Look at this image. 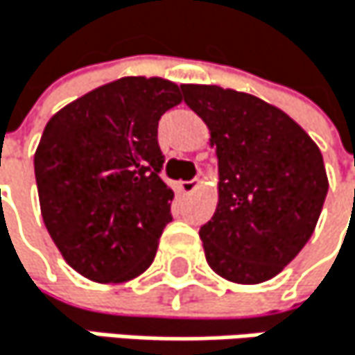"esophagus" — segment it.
I'll use <instances>...</instances> for the list:
<instances>
[{
  "instance_id": "esophagus-1",
  "label": "esophagus",
  "mask_w": 355,
  "mask_h": 355,
  "mask_svg": "<svg viewBox=\"0 0 355 355\" xmlns=\"http://www.w3.org/2000/svg\"><path fill=\"white\" fill-rule=\"evenodd\" d=\"M179 189H181V193H193L198 189V179H193V181H181L179 183Z\"/></svg>"
}]
</instances>
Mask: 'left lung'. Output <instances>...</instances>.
I'll return each instance as SVG.
<instances>
[{
    "instance_id": "1",
    "label": "left lung",
    "mask_w": 355,
    "mask_h": 355,
    "mask_svg": "<svg viewBox=\"0 0 355 355\" xmlns=\"http://www.w3.org/2000/svg\"><path fill=\"white\" fill-rule=\"evenodd\" d=\"M181 90L218 159V204L200 230L206 261L230 282H267L315 230L328 191L322 153L293 117L252 94L196 84Z\"/></svg>"
}]
</instances>
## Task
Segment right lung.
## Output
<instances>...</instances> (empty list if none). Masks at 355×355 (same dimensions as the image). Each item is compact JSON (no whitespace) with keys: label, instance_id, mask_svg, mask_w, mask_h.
Here are the masks:
<instances>
[{"label":"right lung","instance_id":"1","mask_svg":"<svg viewBox=\"0 0 355 355\" xmlns=\"http://www.w3.org/2000/svg\"><path fill=\"white\" fill-rule=\"evenodd\" d=\"M183 101L162 78H121L69 103L46 123L35 181L46 230L84 277L119 284L155 259L172 220L159 179V117Z\"/></svg>","mask_w":355,"mask_h":355}]
</instances>
